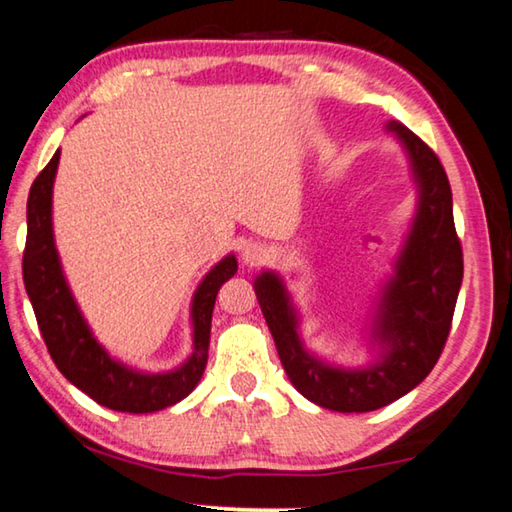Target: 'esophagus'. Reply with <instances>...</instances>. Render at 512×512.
I'll use <instances>...</instances> for the list:
<instances>
[{"label": "esophagus", "instance_id": "obj_1", "mask_svg": "<svg viewBox=\"0 0 512 512\" xmlns=\"http://www.w3.org/2000/svg\"><path fill=\"white\" fill-rule=\"evenodd\" d=\"M267 258V249L261 245V242H249V245L242 247V263L245 265H261Z\"/></svg>", "mask_w": 512, "mask_h": 512}]
</instances>
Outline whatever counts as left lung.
Returning <instances> with one entry per match:
<instances>
[{
	"instance_id": "1",
	"label": "left lung",
	"mask_w": 512,
	"mask_h": 512,
	"mask_svg": "<svg viewBox=\"0 0 512 512\" xmlns=\"http://www.w3.org/2000/svg\"><path fill=\"white\" fill-rule=\"evenodd\" d=\"M410 158L420 190L417 213L395 274L381 292L372 338L381 356L365 370H342L308 354L297 333V311L283 281L263 272L254 281L281 365L313 404L338 413H367L392 404L420 385L445 349L463 281V247L456 236L451 186L433 149L401 122H388Z\"/></svg>"
}]
</instances>
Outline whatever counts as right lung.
<instances>
[{
	"instance_id": "right-lung-1",
	"label": "right lung",
	"mask_w": 512,
	"mask_h": 512,
	"mask_svg": "<svg viewBox=\"0 0 512 512\" xmlns=\"http://www.w3.org/2000/svg\"><path fill=\"white\" fill-rule=\"evenodd\" d=\"M61 149L52 156L29 190L27 247L22 256L24 288L36 313L49 356L67 381L97 404L120 413H154L188 397L206 370L215 297L238 270L236 256H226L204 276L192 297V354L174 372L131 370L106 354L95 340L67 286L54 245L52 190Z\"/></svg>"
}]
</instances>
